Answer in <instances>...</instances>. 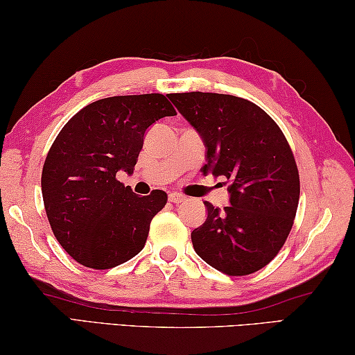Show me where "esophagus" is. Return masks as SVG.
Wrapping results in <instances>:
<instances>
[{
  "instance_id": "esophagus-1",
  "label": "esophagus",
  "mask_w": 355,
  "mask_h": 355,
  "mask_svg": "<svg viewBox=\"0 0 355 355\" xmlns=\"http://www.w3.org/2000/svg\"><path fill=\"white\" fill-rule=\"evenodd\" d=\"M169 200L172 203H182V202H184V196L180 194V192H171Z\"/></svg>"
}]
</instances>
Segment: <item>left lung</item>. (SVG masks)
<instances>
[{
	"instance_id": "left-lung-1",
	"label": "left lung",
	"mask_w": 355,
	"mask_h": 355,
	"mask_svg": "<svg viewBox=\"0 0 355 355\" xmlns=\"http://www.w3.org/2000/svg\"><path fill=\"white\" fill-rule=\"evenodd\" d=\"M207 147L203 173L224 177L230 205L205 202L207 219L192 230L196 254L227 275L266 266L290 235L299 203V172L279 125L260 106L235 95L171 94Z\"/></svg>"
}]
</instances>
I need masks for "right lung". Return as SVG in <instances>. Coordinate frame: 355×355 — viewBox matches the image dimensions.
I'll return each instance as SVG.
<instances>
[{
    "label": "right lung",
    "instance_id": "obj_1",
    "mask_svg": "<svg viewBox=\"0 0 355 355\" xmlns=\"http://www.w3.org/2000/svg\"><path fill=\"white\" fill-rule=\"evenodd\" d=\"M175 114L163 94L101 98L76 112L53 142L42 171L46 218L83 266H119L146 245L167 194L155 189L139 197L116 175L133 173L146 130Z\"/></svg>",
    "mask_w": 355,
    "mask_h": 355
}]
</instances>
